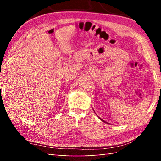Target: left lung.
<instances>
[{"instance_id":"left-lung-1","label":"left lung","mask_w":161,"mask_h":161,"mask_svg":"<svg viewBox=\"0 0 161 161\" xmlns=\"http://www.w3.org/2000/svg\"><path fill=\"white\" fill-rule=\"evenodd\" d=\"M101 119V120H102V121H103V122H104V120H102V119Z\"/></svg>"}]
</instances>
